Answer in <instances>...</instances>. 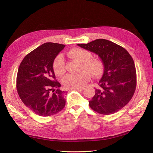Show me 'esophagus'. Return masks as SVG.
Returning <instances> with one entry per match:
<instances>
[{"label":"esophagus","instance_id":"esophagus-1","mask_svg":"<svg viewBox=\"0 0 153 153\" xmlns=\"http://www.w3.org/2000/svg\"><path fill=\"white\" fill-rule=\"evenodd\" d=\"M75 90H76V91H83L84 90V88H80V89H75Z\"/></svg>","mask_w":153,"mask_h":153}]
</instances>
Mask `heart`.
I'll return each instance as SVG.
<instances>
[{
	"instance_id": "obj_1",
	"label": "heart",
	"mask_w": 153,
	"mask_h": 153,
	"mask_svg": "<svg viewBox=\"0 0 153 153\" xmlns=\"http://www.w3.org/2000/svg\"><path fill=\"white\" fill-rule=\"evenodd\" d=\"M68 56L82 63L81 72L76 74H68L63 78L62 84L69 89H80L90 80V75L100 77L103 73L104 66L98 59L92 58V53L87 50L73 48L67 53ZM53 69L55 75L61 76L66 71L65 62L62 55H57L53 61Z\"/></svg>"
}]
</instances>
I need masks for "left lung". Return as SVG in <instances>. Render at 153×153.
Instances as JSON below:
<instances>
[{"mask_svg": "<svg viewBox=\"0 0 153 153\" xmlns=\"http://www.w3.org/2000/svg\"><path fill=\"white\" fill-rule=\"evenodd\" d=\"M77 45L98 55L104 66L100 87L89 101L90 107L103 115L118 112L129 103L136 89V69L131 56L121 46L104 39Z\"/></svg>", "mask_w": 153, "mask_h": 153, "instance_id": "1", "label": "left lung"}]
</instances>
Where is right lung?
Wrapping results in <instances>:
<instances>
[{
    "mask_svg": "<svg viewBox=\"0 0 153 153\" xmlns=\"http://www.w3.org/2000/svg\"><path fill=\"white\" fill-rule=\"evenodd\" d=\"M65 45L45 43L32 51L18 68L16 89L22 102L40 116L48 117L62 110L65 92L61 91L53 69L55 57Z\"/></svg>",
    "mask_w": 153,
    "mask_h": 153,
    "instance_id": "right-lung-1",
    "label": "right lung"
}]
</instances>
